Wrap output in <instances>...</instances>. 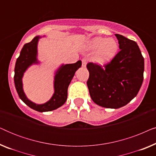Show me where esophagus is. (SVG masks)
I'll use <instances>...</instances> for the list:
<instances>
[{
    "instance_id": "34e87169",
    "label": "esophagus",
    "mask_w": 156,
    "mask_h": 156,
    "mask_svg": "<svg viewBox=\"0 0 156 156\" xmlns=\"http://www.w3.org/2000/svg\"><path fill=\"white\" fill-rule=\"evenodd\" d=\"M82 67H86L87 59V58H83V59H82Z\"/></svg>"
}]
</instances>
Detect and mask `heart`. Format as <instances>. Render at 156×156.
<instances>
[{"label":"heart","instance_id":"heart-1","mask_svg":"<svg viewBox=\"0 0 156 156\" xmlns=\"http://www.w3.org/2000/svg\"><path fill=\"white\" fill-rule=\"evenodd\" d=\"M91 50H98L95 61L99 64H104L110 61L118 51V43L113 38L97 37L94 38L89 43Z\"/></svg>","mask_w":156,"mask_h":156}]
</instances>
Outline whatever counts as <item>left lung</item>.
I'll return each instance as SVG.
<instances>
[{
	"mask_svg": "<svg viewBox=\"0 0 156 156\" xmlns=\"http://www.w3.org/2000/svg\"><path fill=\"white\" fill-rule=\"evenodd\" d=\"M119 52L102 66L89 62L87 84L93 101L105 108H119L137 95L144 81V58L137 43L116 34Z\"/></svg>",
	"mask_w": 156,
	"mask_h": 156,
	"instance_id": "left-lung-1",
	"label": "left lung"
}]
</instances>
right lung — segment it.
<instances>
[{
    "mask_svg": "<svg viewBox=\"0 0 156 156\" xmlns=\"http://www.w3.org/2000/svg\"><path fill=\"white\" fill-rule=\"evenodd\" d=\"M40 37H34L31 42L26 43L21 50L20 56L15 66L14 82L17 92L20 99L29 107L40 112H50L60 107L65 103L67 98L68 87L74 76V73L82 66V61L76 63L62 65L55 76V93L50 101L43 104H36L27 99L23 89L22 78L29 66L38 63L37 59V45Z\"/></svg>",
    "mask_w": 156,
    "mask_h": 156,
    "instance_id": "right-lung-1",
    "label": "right lung"
}]
</instances>
